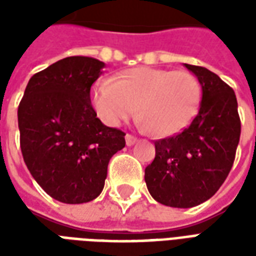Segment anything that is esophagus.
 Here are the masks:
<instances>
[{
	"label": "esophagus",
	"mask_w": 256,
	"mask_h": 256,
	"mask_svg": "<svg viewBox=\"0 0 256 256\" xmlns=\"http://www.w3.org/2000/svg\"><path fill=\"white\" fill-rule=\"evenodd\" d=\"M137 142V138L134 137V136H132V134H126V144L128 145V146H132V145H134Z\"/></svg>",
	"instance_id": "1"
}]
</instances>
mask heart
<instances>
[{
    "instance_id": "b5f03b06",
    "label": "heart",
    "mask_w": 256,
    "mask_h": 256,
    "mask_svg": "<svg viewBox=\"0 0 256 256\" xmlns=\"http://www.w3.org/2000/svg\"><path fill=\"white\" fill-rule=\"evenodd\" d=\"M202 84L186 70L137 67L123 71L115 82L100 79L92 90V104L108 126H119L136 115L145 128L172 136L189 126L198 114Z\"/></svg>"
}]
</instances>
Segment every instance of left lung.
I'll list each match as a JSON object with an SVG mask.
<instances>
[{"label":"left lung","instance_id":"obj_1","mask_svg":"<svg viewBox=\"0 0 256 256\" xmlns=\"http://www.w3.org/2000/svg\"><path fill=\"white\" fill-rule=\"evenodd\" d=\"M202 84V102L184 132L155 141L145 182L156 202L189 208L212 198L230 172L242 123L236 94L216 74L185 64Z\"/></svg>","mask_w":256,"mask_h":256}]
</instances>
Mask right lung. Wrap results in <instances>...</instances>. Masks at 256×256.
I'll return each mask as SVG.
<instances>
[{
    "mask_svg": "<svg viewBox=\"0 0 256 256\" xmlns=\"http://www.w3.org/2000/svg\"><path fill=\"white\" fill-rule=\"evenodd\" d=\"M104 66L86 56L58 60L31 76L19 104L26 166L38 185L62 203L97 198L110 159L126 145V134L102 124L90 101V88Z\"/></svg>",
    "mask_w": 256,
    "mask_h": 256,
    "instance_id": "add662e5",
    "label": "right lung"
}]
</instances>
